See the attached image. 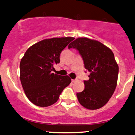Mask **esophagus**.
I'll return each instance as SVG.
<instances>
[{
	"label": "esophagus",
	"instance_id": "34e87169",
	"mask_svg": "<svg viewBox=\"0 0 135 135\" xmlns=\"http://www.w3.org/2000/svg\"><path fill=\"white\" fill-rule=\"evenodd\" d=\"M76 81V80H72V82L73 83H74V82Z\"/></svg>",
	"mask_w": 135,
	"mask_h": 135
}]
</instances>
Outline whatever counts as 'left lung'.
<instances>
[{
	"instance_id": "left-lung-1",
	"label": "left lung",
	"mask_w": 135,
	"mask_h": 135,
	"mask_svg": "<svg viewBox=\"0 0 135 135\" xmlns=\"http://www.w3.org/2000/svg\"><path fill=\"white\" fill-rule=\"evenodd\" d=\"M68 48L76 49L83 58L90 74L84 81L85 89L77 93L79 102L85 108L95 110L105 105L111 97L118 81L119 66L113 52L99 41L78 38Z\"/></svg>"
}]
</instances>
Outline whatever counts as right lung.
<instances>
[{"label": "right lung", "mask_w": 135, "mask_h": 135, "mask_svg": "<svg viewBox=\"0 0 135 135\" xmlns=\"http://www.w3.org/2000/svg\"><path fill=\"white\" fill-rule=\"evenodd\" d=\"M73 37L52 38L37 42L25 52L20 62V80L25 94L35 105L55 104L71 82L68 76L52 73L60 62V54Z\"/></svg>", "instance_id": "add662e5"}]
</instances>
